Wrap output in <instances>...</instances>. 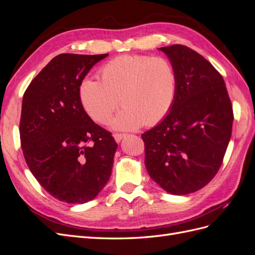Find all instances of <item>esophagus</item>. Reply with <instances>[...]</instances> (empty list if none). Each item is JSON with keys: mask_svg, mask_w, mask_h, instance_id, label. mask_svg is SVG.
Segmentation results:
<instances>
[{"mask_svg": "<svg viewBox=\"0 0 255 255\" xmlns=\"http://www.w3.org/2000/svg\"><path fill=\"white\" fill-rule=\"evenodd\" d=\"M127 136V134H115L114 135V138H115V140H116V142H120L122 139H123V138H125Z\"/></svg>", "mask_w": 255, "mask_h": 255, "instance_id": "34e87169", "label": "esophagus"}]
</instances>
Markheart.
Instances as JSON below:
<instances>
[{
	"instance_id": "b5f03b06",
	"label": "heart",
	"mask_w": 255,
	"mask_h": 255,
	"mask_svg": "<svg viewBox=\"0 0 255 255\" xmlns=\"http://www.w3.org/2000/svg\"><path fill=\"white\" fill-rule=\"evenodd\" d=\"M100 79L101 82L82 81L81 104L92 120L105 123L121 100L125 109L111 121L114 129L132 130L156 125L173 105L176 73L167 58L121 55L101 68Z\"/></svg>"
}]
</instances>
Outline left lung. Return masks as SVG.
Returning <instances> with one entry per match:
<instances>
[{
  "mask_svg": "<svg viewBox=\"0 0 255 255\" xmlns=\"http://www.w3.org/2000/svg\"><path fill=\"white\" fill-rule=\"evenodd\" d=\"M176 73L170 112L146 130L144 165L171 195L204 187L222 164L232 134L233 109L226 83L210 61L186 45L159 48Z\"/></svg>",
  "mask_w": 255,
  "mask_h": 255,
  "instance_id": "obj_1",
  "label": "left lung"
}]
</instances>
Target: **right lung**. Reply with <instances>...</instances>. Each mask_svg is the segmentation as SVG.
<instances>
[{"instance_id": "add662e5", "label": "right lung", "mask_w": 255, "mask_h": 255, "mask_svg": "<svg viewBox=\"0 0 255 255\" xmlns=\"http://www.w3.org/2000/svg\"><path fill=\"white\" fill-rule=\"evenodd\" d=\"M107 55L60 54L23 96V155L36 180L59 201H91L110 181L118 144L90 119L79 94L90 69Z\"/></svg>"}]
</instances>
